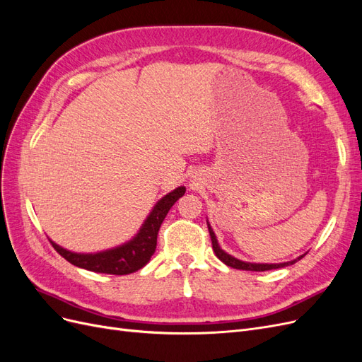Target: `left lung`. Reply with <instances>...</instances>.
<instances>
[{"label": "left lung", "instance_id": "1", "mask_svg": "<svg viewBox=\"0 0 362 362\" xmlns=\"http://www.w3.org/2000/svg\"><path fill=\"white\" fill-rule=\"evenodd\" d=\"M208 225V231H210V237H211V243H213V250L216 257L221 259L222 262H225L226 266L233 267V269H238V270H250V272H266V270H272V269H281V267H286V266H290V264H294L296 261H299L300 258H303V255H300L299 258H296L293 261H287V262H279V264H257V262H246V261H242V259H237L234 258L233 255L226 254L225 250H222V247L218 246L217 243V238H216V234L213 231V228L210 226V223L206 222Z\"/></svg>", "mask_w": 362, "mask_h": 362}]
</instances>
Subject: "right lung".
Segmentation results:
<instances>
[{"instance_id":"1","label":"right lung","mask_w":362,"mask_h":362,"mask_svg":"<svg viewBox=\"0 0 362 362\" xmlns=\"http://www.w3.org/2000/svg\"><path fill=\"white\" fill-rule=\"evenodd\" d=\"M184 193L185 187L181 185V187H177L173 192L163 196L156 206L152 208V211L139 229L136 237L131 238L129 242L124 243L122 246L96 252V254H76V252L63 249L54 242H51V245L64 259L76 267L96 273H107V275H129V273L137 272L139 269L146 266L151 257L154 255L158 229L164 217H166L172 205Z\"/></svg>"}]
</instances>
